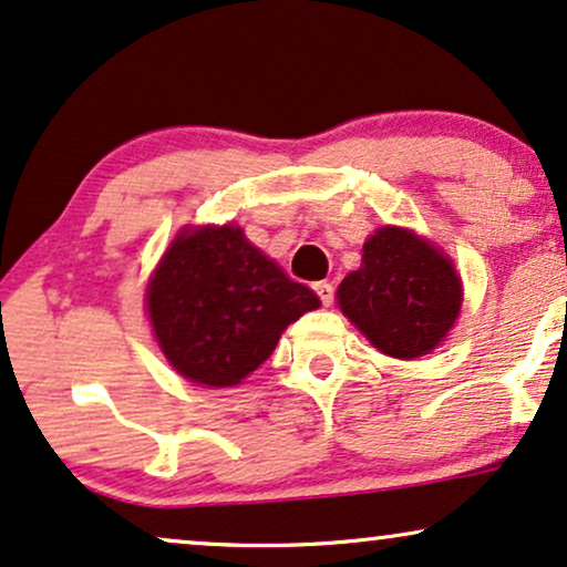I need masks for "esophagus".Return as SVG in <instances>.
I'll use <instances>...</instances> for the list:
<instances>
[{"instance_id": "esophagus-1", "label": "esophagus", "mask_w": 567, "mask_h": 567, "mask_svg": "<svg viewBox=\"0 0 567 567\" xmlns=\"http://www.w3.org/2000/svg\"><path fill=\"white\" fill-rule=\"evenodd\" d=\"M315 293L320 297V301L324 307L332 305V299H336V289H332L330 281H317L315 284Z\"/></svg>"}]
</instances>
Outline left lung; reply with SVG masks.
<instances>
[{
    "mask_svg": "<svg viewBox=\"0 0 567 567\" xmlns=\"http://www.w3.org/2000/svg\"><path fill=\"white\" fill-rule=\"evenodd\" d=\"M338 305L379 351L417 359L454 328L462 281L454 262L429 239L382 227L363 245L361 268L338 286Z\"/></svg>",
    "mask_w": 567,
    "mask_h": 567,
    "instance_id": "left-lung-1",
    "label": "left lung"
}]
</instances>
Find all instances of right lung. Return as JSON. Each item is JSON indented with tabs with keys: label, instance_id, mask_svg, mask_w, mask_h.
Wrapping results in <instances>:
<instances>
[{
	"label": "right lung",
	"instance_id": "obj_1",
	"mask_svg": "<svg viewBox=\"0 0 567 567\" xmlns=\"http://www.w3.org/2000/svg\"><path fill=\"white\" fill-rule=\"evenodd\" d=\"M320 299L291 281L243 229H183L162 255L146 312L177 374L204 386H235L274 353L281 332Z\"/></svg>",
	"mask_w": 567,
	"mask_h": 567
}]
</instances>
